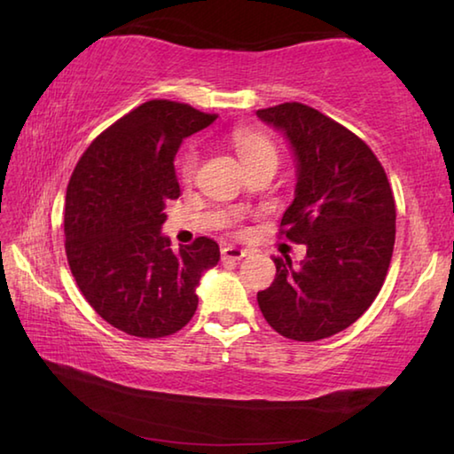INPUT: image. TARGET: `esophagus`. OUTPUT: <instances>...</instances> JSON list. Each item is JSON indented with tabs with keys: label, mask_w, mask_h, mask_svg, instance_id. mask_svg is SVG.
I'll use <instances>...</instances> for the list:
<instances>
[{
	"label": "esophagus",
	"mask_w": 454,
	"mask_h": 454,
	"mask_svg": "<svg viewBox=\"0 0 454 454\" xmlns=\"http://www.w3.org/2000/svg\"><path fill=\"white\" fill-rule=\"evenodd\" d=\"M244 256L246 250L236 248V246H224V248H222V260H224V262H238V260H242Z\"/></svg>",
	"instance_id": "obj_1"
}]
</instances>
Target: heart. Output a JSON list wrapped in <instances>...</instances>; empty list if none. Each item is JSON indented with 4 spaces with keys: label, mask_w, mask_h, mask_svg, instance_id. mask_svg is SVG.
Masks as SVG:
<instances>
[{
    "label": "heart",
    "mask_w": 454,
    "mask_h": 454,
    "mask_svg": "<svg viewBox=\"0 0 454 454\" xmlns=\"http://www.w3.org/2000/svg\"><path fill=\"white\" fill-rule=\"evenodd\" d=\"M232 144L236 148L238 158L242 160L244 168L256 162H264V160H270L276 162L278 153H276V145L270 137L264 136L262 132L252 128H238L232 132ZM198 168V150L194 145H188L186 150L182 152L178 160V174L184 182L194 178Z\"/></svg>",
    "instance_id": "1"
}]
</instances>
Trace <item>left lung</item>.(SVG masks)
Returning a JSON list of instances; mask_svg holds the SVG:
<instances>
[{
	"instance_id": "obj_1",
	"label": "left lung",
	"mask_w": 454,
	"mask_h": 454,
	"mask_svg": "<svg viewBox=\"0 0 454 454\" xmlns=\"http://www.w3.org/2000/svg\"><path fill=\"white\" fill-rule=\"evenodd\" d=\"M256 116L294 148L296 196L278 234L306 246L298 266L272 258L276 278L258 306L278 334L322 340L363 317L382 288L396 232L393 190L368 144L314 107L284 102Z\"/></svg>"
}]
</instances>
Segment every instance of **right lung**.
Masks as SVG:
<instances>
[{"mask_svg": "<svg viewBox=\"0 0 454 454\" xmlns=\"http://www.w3.org/2000/svg\"><path fill=\"white\" fill-rule=\"evenodd\" d=\"M216 114L150 99L106 128L82 153L66 192V256L75 284L107 325L137 338L178 333L198 309L196 286L220 260L200 236L180 252L160 234L180 196L174 156Z\"/></svg>", "mask_w": 454, "mask_h": 454, "instance_id": "obj_1", "label": "right lung"}]
</instances>
